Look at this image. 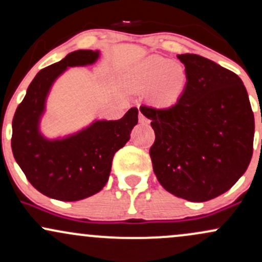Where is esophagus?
I'll list each match as a JSON object with an SVG mask.
<instances>
[{
  "label": "esophagus",
  "mask_w": 262,
  "mask_h": 262,
  "mask_svg": "<svg viewBox=\"0 0 262 262\" xmlns=\"http://www.w3.org/2000/svg\"><path fill=\"white\" fill-rule=\"evenodd\" d=\"M139 122L141 123V124H144V125H148L149 123H150L149 119L146 118V117L144 116V114L141 113V112H139Z\"/></svg>",
  "instance_id": "esophagus-1"
}]
</instances>
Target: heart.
Here are the masks:
<instances>
[{
  "mask_svg": "<svg viewBox=\"0 0 262 262\" xmlns=\"http://www.w3.org/2000/svg\"><path fill=\"white\" fill-rule=\"evenodd\" d=\"M132 91L146 92L150 103L160 110L175 107L187 86V73L182 65L159 55L139 60L127 73Z\"/></svg>",
  "mask_w": 262,
  "mask_h": 262,
  "instance_id": "heart-1",
  "label": "heart"
}]
</instances>
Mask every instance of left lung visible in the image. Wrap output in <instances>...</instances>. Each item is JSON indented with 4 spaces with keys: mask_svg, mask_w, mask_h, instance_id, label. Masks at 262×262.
I'll list each match as a JSON object with an SVG mask.
<instances>
[{
    "mask_svg": "<svg viewBox=\"0 0 262 262\" xmlns=\"http://www.w3.org/2000/svg\"><path fill=\"white\" fill-rule=\"evenodd\" d=\"M177 58L187 73L181 100L169 110L140 111L155 132L150 158L162 187L206 202L233 187L248 169L254 113L236 74L196 54Z\"/></svg>",
    "mask_w": 262,
    "mask_h": 262,
    "instance_id": "8db88e82",
    "label": "left lung"
}]
</instances>
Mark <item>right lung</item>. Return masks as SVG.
Wrapping results in <instances>:
<instances>
[{
    "label": "right lung",
    "instance_id": "right-lung-1",
    "mask_svg": "<svg viewBox=\"0 0 262 262\" xmlns=\"http://www.w3.org/2000/svg\"><path fill=\"white\" fill-rule=\"evenodd\" d=\"M100 50H76L37 74L12 122L11 146L17 164L33 187L54 200L73 202L93 196L108 181L113 156L130 139L138 108L121 119H95L64 137L48 138L40 129L55 81L70 68L89 66Z\"/></svg>",
    "mask_w": 262,
    "mask_h": 262
}]
</instances>
